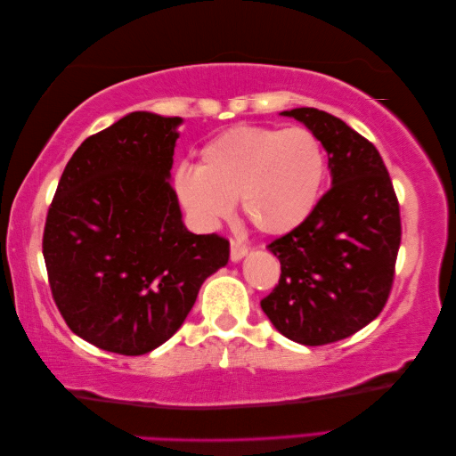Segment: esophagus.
I'll return each instance as SVG.
<instances>
[{
  "mask_svg": "<svg viewBox=\"0 0 456 456\" xmlns=\"http://www.w3.org/2000/svg\"><path fill=\"white\" fill-rule=\"evenodd\" d=\"M247 253H248L247 245H243L240 240H235V239L231 240V260H233V263H237V260L243 258Z\"/></svg>",
  "mask_w": 456,
  "mask_h": 456,
  "instance_id": "1",
  "label": "esophagus"
}]
</instances>
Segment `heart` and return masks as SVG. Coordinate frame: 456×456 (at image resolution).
I'll return each instance as SVG.
<instances>
[{
	"mask_svg": "<svg viewBox=\"0 0 456 456\" xmlns=\"http://www.w3.org/2000/svg\"><path fill=\"white\" fill-rule=\"evenodd\" d=\"M325 174L327 154L312 129L239 125L203 147L200 168L182 164L174 188L203 227L225 219L240 200L256 229L282 235L315 209Z\"/></svg>",
	"mask_w": 456,
	"mask_h": 456,
	"instance_id": "obj_1",
	"label": "heart"
}]
</instances>
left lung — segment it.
<instances>
[{
	"mask_svg": "<svg viewBox=\"0 0 456 456\" xmlns=\"http://www.w3.org/2000/svg\"><path fill=\"white\" fill-rule=\"evenodd\" d=\"M282 115L323 142L333 186L304 223L268 245L282 273L260 307L284 337L322 346L361 331L388 302L400 203L380 152L362 134L315 108Z\"/></svg>",
	"mask_w": 456,
	"mask_h": 456,
	"instance_id": "8db88e82",
	"label": "left lung"
}]
</instances>
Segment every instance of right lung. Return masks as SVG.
<instances>
[{"label":"right lung","instance_id":"obj_1","mask_svg":"<svg viewBox=\"0 0 456 456\" xmlns=\"http://www.w3.org/2000/svg\"><path fill=\"white\" fill-rule=\"evenodd\" d=\"M180 118L134 111L68 160L46 213L43 255L58 312L103 351L139 356L167 343L229 240L183 227L170 168Z\"/></svg>","mask_w":456,"mask_h":456}]
</instances>
